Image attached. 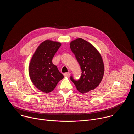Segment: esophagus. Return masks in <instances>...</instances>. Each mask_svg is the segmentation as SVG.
I'll return each mask as SVG.
<instances>
[{
	"label": "esophagus",
	"instance_id": "34e87169",
	"mask_svg": "<svg viewBox=\"0 0 134 134\" xmlns=\"http://www.w3.org/2000/svg\"><path fill=\"white\" fill-rule=\"evenodd\" d=\"M64 76H65V77H69L70 76V73L69 72H66V73H64Z\"/></svg>",
	"mask_w": 134,
	"mask_h": 134
}]
</instances>
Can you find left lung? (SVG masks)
Returning a JSON list of instances; mask_svg holds the SVG:
<instances>
[{
    "mask_svg": "<svg viewBox=\"0 0 134 134\" xmlns=\"http://www.w3.org/2000/svg\"><path fill=\"white\" fill-rule=\"evenodd\" d=\"M82 70L80 78L70 80L81 93H85L96 88L101 83L104 75V67L102 57L93 45L85 40L79 38L70 43Z\"/></svg>",
    "mask_w": 134,
    "mask_h": 134,
    "instance_id": "obj_1",
    "label": "left lung"
}]
</instances>
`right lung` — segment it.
Here are the masks:
<instances>
[{"instance_id":"obj_1","label":"right lung","mask_w":134,"mask_h":134,"mask_svg":"<svg viewBox=\"0 0 134 134\" xmlns=\"http://www.w3.org/2000/svg\"><path fill=\"white\" fill-rule=\"evenodd\" d=\"M61 43L46 40L38 47L31 60L29 72L34 86L43 92L53 91L58 83L64 78L52 60Z\"/></svg>"}]
</instances>
